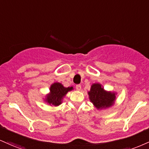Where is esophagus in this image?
Here are the masks:
<instances>
[{"instance_id":"obj_1","label":"esophagus","mask_w":149,"mask_h":149,"mask_svg":"<svg viewBox=\"0 0 149 149\" xmlns=\"http://www.w3.org/2000/svg\"><path fill=\"white\" fill-rule=\"evenodd\" d=\"M76 89L78 91H80V90H81V85H77L76 86Z\"/></svg>"}]
</instances>
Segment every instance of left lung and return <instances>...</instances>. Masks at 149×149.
I'll list each match as a JSON object with an SVG mask.
<instances>
[{"instance_id": "1", "label": "left lung", "mask_w": 149, "mask_h": 149, "mask_svg": "<svg viewBox=\"0 0 149 149\" xmlns=\"http://www.w3.org/2000/svg\"><path fill=\"white\" fill-rule=\"evenodd\" d=\"M89 101L98 110L110 108L115 103L116 92L107 91L100 83H93L90 90L87 92Z\"/></svg>"}]
</instances>
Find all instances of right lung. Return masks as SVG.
<instances>
[{
  "label": "right lung",
  "instance_id": "add662e5",
  "mask_svg": "<svg viewBox=\"0 0 149 149\" xmlns=\"http://www.w3.org/2000/svg\"><path fill=\"white\" fill-rule=\"evenodd\" d=\"M73 89V87H65L60 82H55L50 87L49 92L46 94L44 101L51 106H59L62 103L67 93Z\"/></svg>",
  "mask_w": 149,
  "mask_h": 149
}]
</instances>
